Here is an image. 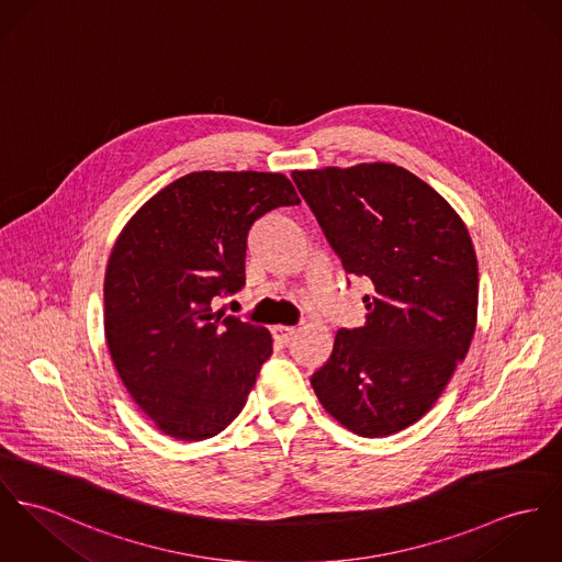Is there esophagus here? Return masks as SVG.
Returning <instances> with one entry per match:
<instances>
[{"label": "esophagus", "instance_id": "obj_1", "mask_svg": "<svg viewBox=\"0 0 562 562\" xmlns=\"http://www.w3.org/2000/svg\"><path fill=\"white\" fill-rule=\"evenodd\" d=\"M295 334H297V327H289V325H276V327H273V336H276V340H280L282 345H289Z\"/></svg>", "mask_w": 562, "mask_h": 562}]
</instances>
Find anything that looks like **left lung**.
Instances as JSON below:
<instances>
[{
	"mask_svg": "<svg viewBox=\"0 0 562 562\" xmlns=\"http://www.w3.org/2000/svg\"><path fill=\"white\" fill-rule=\"evenodd\" d=\"M293 181L346 273L374 284L366 325L336 334L310 383L350 432H400L432 408L473 340L471 235L434 188L395 165L295 171Z\"/></svg>",
	"mask_w": 562,
	"mask_h": 562,
	"instance_id": "1",
	"label": "left lung"
}]
</instances>
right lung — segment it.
<instances>
[{
    "label": "right lung",
    "mask_w": 562,
    "mask_h": 562,
    "mask_svg": "<svg viewBox=\"0 0 562 562\" xmlns=\"http://www.w3.org/2000/svg\"><path fill=\"white\" fill-rule=\"evenodd\" d=\"M300 205L280 173L175 179L130 217L104 276V336L138 408L179 440L222 432L246 406L271 334L212 302L246 284L252 224Z\"/></svg>",
    "instance_id": "1"
}]
</instances>
